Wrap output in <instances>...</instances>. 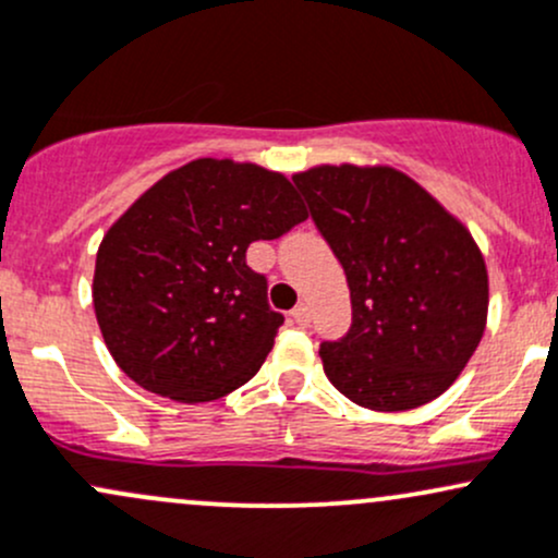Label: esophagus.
<instances>
[{
    "label": "esophagus",
    "mask_w": 558,
    "mask_h": 558,
    "mask_svg": "<svg viewBox=\"0 0 558 558\" xmlns=\"http://www.w3.org/2000/svg\"><path fill=\"white\" fill-rule=\"evenodd\" d=\"M291 320H294L296 326H310V307L307 304H296L294 310H291Z\"/></svg>",
    "instance_id": "34e87169"
}]
</instances>
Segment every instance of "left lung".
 <instances>
[{
	"mask_svg": "<svg viewBox=\"0 0 558 558\" xmlns=\"http://www.w3.org/2000/svg\"><path fill=\"white\" fill-rule=\"evenodd\" d=\"M294 184L353 304L348 333L320 344L326 377L374 412L441 396L486 326L489 280L471 232L392 168L320 166Z\"/></svg>",
	"mask_w": 558,
	"mask_h": 558,
	"instance_id": "1",
	"label": "left lung"
}]
</instances>
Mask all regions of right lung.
Returning a JSON list of instances; mask_svg holds the SVG:
<instances>
[{
  "mask_svg": "<svg viewBox=\"0 0 558 558\" xmlns=\"http://www.w3.org/2000/svg\"><path fill=\"white\" fill-rule=\"evenodd\" d=\"M307 219L286 175L195 160L157 181L101 240L93 307L117 366L162 398L216 401L248 383L283 315L245 262Z\"/></svg>",
  "mask_w": 558,
  "mask_h": 558,
  "instance_id": "obj_1",
  "label": "right lung"
}]
</instances>
